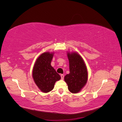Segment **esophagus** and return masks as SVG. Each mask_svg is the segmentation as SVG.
Instances as JSON below:
<instances>
[{"instance_id": "1", "label": "esophagus", "mask_w": 122, "mask_h": 122, "mask_svg": "<svg viewBox=\"0 0 122 122\" xmlns=\"http://www.w3.org/2000/svg\"><path fill=\"white\" fill-rule=\"evenodd\" d=\"M61 79L62 80H63L64 78V74H61Z\"/></svg>"}]
</instances>
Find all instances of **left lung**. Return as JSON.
Wrapping results in <instances>:
<instances>
[{"instance_id":"1","label":"left lung","mask_w":122,"mask_h":122,"mask_svg":"<svg viewBox=\"0 0 122 122\" xmlns=\"http://www.w3.org/2000/svg\"><path fill=\"white\" fill-rule=\"evenodd\" d=\"M70 73L65 76V81L72 93H78L86 84L88 79L86 66L80 54L76 52H67Z\"/></svg>"}]
</instances>
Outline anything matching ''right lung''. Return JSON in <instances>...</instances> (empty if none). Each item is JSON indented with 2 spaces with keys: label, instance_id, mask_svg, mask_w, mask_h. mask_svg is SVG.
I'll use <instances>...</instances> for the list:
<instances>
[{
  "label": "right lung",
  "instance_id": "add662e5",
  "mask_svg": "<svg viewBox=\"0 0 122 122\" xmlns=\"http://www.w3.org/2000/svg\"><path fill=\"white\" fill-rule=\"evenodd\" d=\"M54 52L42 53L36 59L32 69V77L39 89L43 93L52 91L55 83L61 77L51 66Z\"/></svg>",
  "mask_w": 122,
  "mask_h": 122
}]
</instances>
